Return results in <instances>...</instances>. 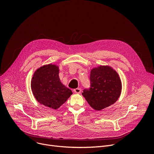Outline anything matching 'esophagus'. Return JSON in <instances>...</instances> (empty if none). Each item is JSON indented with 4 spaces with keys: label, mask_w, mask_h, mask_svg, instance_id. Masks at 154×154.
I'll use <instances>...</instances> for the list:
<instances>
[{
    "label": "esophagus",
    "mask_w": 154,
    "mask_h": 154,
    "mask_svg": "<svg viewBox=\"0 0 154 154\" xmlns=\"http://www.w3.org/2000/svg\"><path fill=\"white\" fill-rule=\"evenodd\" d=\"M74 92L76 94H80L81 93V90L80 88H75L74 90Z\"/></svg>",
    "instance_id": "1"
}]
</instances>
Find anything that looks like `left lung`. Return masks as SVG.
Returning a JSON list of instances; mask_svg holds the SVG:
<instances>
[{"label": "left lung", "mask_w": 154, "mask_h": 154, "mask_svg": "<svg viewBox=\"0 0 154 154\" xmlns=\"http://www.w3.org/2000/svg\"><path fill=\"white\" fill-rule=\"evenodd\" d=\"M91 87L82 93L89 105L96 110L114 104L119 98L122 82L118 73L110 66L100 65L90 72Z\"/></svg>", "instance_id": "1"}]
</instances>
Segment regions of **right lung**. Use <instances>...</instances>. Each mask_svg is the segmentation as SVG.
<instances>
[{"label":"right lung","instance_id":"add662e5","mask_svg":"<svg viewBox=\"0 0 154 154\" xmlns=\"http://www.w3.org/2000/svg\"><path fill=\"white\" fill-rule=\"evenodd\" d=\"M31 90L36 100L41 105L57 109L72 94L59 77V66L49 63L41 66L33 74Z\"/></svg>","mask_w":154,"mask_h":154}]
</instances>
